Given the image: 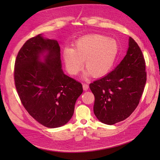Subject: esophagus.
Instances as JSON below:
<instances>
[{
    "mask_svg": "<svg viewBox=\"0 0 160 160\" xmlns=\"http://www.w3.org/2000/svg\"><path fill=\"white\" fill-rule=\"evenodd\" d=\"M82 88H83V90H84L87 91V90H88V88H89V85H88V84L84 83L83 85H82Z\"/></svg>",
    "mask_w": 160,
    "mask_h": 160,
    "instance_id": "obj_1",
    "label": "esophagus"
}]
</instances>
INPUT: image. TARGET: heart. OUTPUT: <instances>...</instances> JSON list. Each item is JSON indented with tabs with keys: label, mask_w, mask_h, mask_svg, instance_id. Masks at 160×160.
Instances as JSON below:
<instances>
[{
	"label": "heart",
	"mask_w": 160,
	"mask_h": 160,
	"mask_svg": "<svg viewBox=\"0 0 160 160\" xmlns=\"http://www.w3.org/2000/svg\"><path fill=\"white\" fill-rule=\"evenodd\" d=\"M118 44L113 39L102 34H92L80 38L74 48H66L63 60L68 72L76 75L84 66V77L104 76L112 70L117 59Z\"/></svg>",
	"instance_id": "b5f03b06"
}]
</instances>
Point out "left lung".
Here are the masks:
<instances>
[{"label": "left lung", "instance_id": "8db88e82", "mask_svg": "<svg viewBox=\"0 0 160 160\" xmlns=\"http://www.w3.org/2000/svg\"><path fill=\"white\" fill-rule=\"evenodd\" d=\"M146 80L144 56L130 37L127 54L120 64L106 76L90 84L96 117L108 125L125 120L138 105Z\"/></svg>", "mask_w": 160, "mask_h": 160}]
</instances>
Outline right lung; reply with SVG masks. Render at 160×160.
<instances>
[{
	"mask_svg": "<svg viewBox=\"0 0 160 160\" xmlns=\"http://www.w3.org/2000/svg\"><path fill=\"white\" fill-rule=\"evenodd\" d=\"M47 51L45 61L40 55ZM17 92L29 115L47 128H58L72 118L75 104L82 93L80 82L63 73L57 41L41 35L28 39L15 59Z\"/></svg>",
	"mask_w": 160,
	"mask_h": 160,
	"instance_id": "right-lung-1",
	"label": "right lung"
}]
</instances>
